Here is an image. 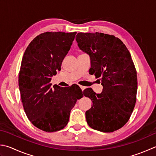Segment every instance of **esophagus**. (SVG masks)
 <instances>
[{"label":"esophagus","instance_id":"esophagus-1","mask_svg":"<svg viewBox=\"0 0 156 156\" xmlns=\"http://www.w3.org/2000/svg\"><path fill=\"white\" fill-rule=\"evenodd\" d=\"M79 87H80V88L81 89L82 91H83L85 89H86V87L85 86H79Z\"/></svg>","mask_w":156,"mask_h":156}]
</instances>
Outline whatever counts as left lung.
Segmentation results:
<instances>
[{"instance_id":"1","label":"left lung","mask_w":156,"mask_h":156,"mask_svg":"<svg viewBox=\"0 0 156 156\" xmlns=\"http://www.w3.org/2000/svg\"><path fill=\"white\" fill-rule=\"evenodd\" d=\"M79 49L89 55L91 74L101 77L102 92L91 88L83 95L93 105L86 112L87 124L94 130L112 133L130 119L136 99V71L127 48L118 38L101 32H79L76 36Z\"/></svg>"}]
</instances>
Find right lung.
Segmentation results:
<instances>
[{
    "label": "right lung",
    "mask_w": 156,
    "mask_h": 156,
    "mask_svg": "<svg viewBox=\"0 0 156 156\" xmlns=\"http://www.w3.org/2000/svg\"><path fill=\"white\" fill-rule=\"evenodd\" d=\"M77 32H47L32 41L23 55L19 87L23 108L37 128L52 133L63 129L77 100L83 96L77 85L51 88V77L61 70Z\"/></svg>",
    "instance_id": "1"
}]
</instances>
